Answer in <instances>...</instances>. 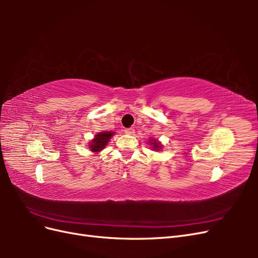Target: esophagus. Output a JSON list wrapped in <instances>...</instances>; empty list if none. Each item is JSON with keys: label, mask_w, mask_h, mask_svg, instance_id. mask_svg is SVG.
Segmentation results:
<instances>
[{"label": "esophagus", "mask_w": 258, "mask_h": 258, "mask_svg": "<svg viewBox=\"0 0 258 258\" xmlns=\"http://www.w3.org/2000/svg\"><path fill=\"white\" fill-rule=\"evenodd\" d=\"M124 134L129 135V136L135 135V129H134V128H127L126 130H124Z\"/></svg>", "instance_id": "1"}]
</instances>
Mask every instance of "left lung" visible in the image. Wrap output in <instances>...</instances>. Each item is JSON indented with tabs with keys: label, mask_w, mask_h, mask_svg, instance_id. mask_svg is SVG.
I'll return each instance as SVG.
<instances>
[{
	"label": "left lung",
	"mask_w": 258,
	"mask_h": 258,
	"mask_svg": "<svg viewBox=\"0 0 258 258\" xmlns=\"http://www.w3.org/2000/svg\"><path fill=\"white\" fill-rule=\"evenodd\" d=\"M148 144L152 146V150L153 151H161L162 150V144L160 143L159 140L155 139V138H150L148 140Z\"/></svg>",
	"instance_id": "left-lung-1"
}]
</instances>
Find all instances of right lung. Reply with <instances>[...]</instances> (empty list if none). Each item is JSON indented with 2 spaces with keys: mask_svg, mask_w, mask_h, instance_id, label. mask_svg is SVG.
Listing matches in <instances>:
<instances>
[{
  "mask_svg": "<svg viewBox=\"0 0 258 258\" xmlns=\"http://www.w3.org/2000/svg\"><path fill=\"white\" fill-rule=\"evenodd\" d=\"M115 135L113 131H102L98 132V134L93 137L92 140H90V143L88 145L89 150L93 154H99L101 151H103L107 143L110 142L111 138Z\"/></svg>",
  "mask_w": 258,
  "mask_h": 258,
  "instance_id": "1",
  "label": "right lung"
}]
</instances>
